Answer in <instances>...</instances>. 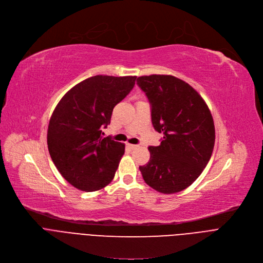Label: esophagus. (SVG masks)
<instances>
[{"mask_svg":"<svg viewBox=\"0 0 263 263\" xmlns=\"http://www.w3.org/2000/svg\"><path fill=\"white\" fill-rule=\"evenodd\" d=\"M126 147H127L128 149H130V150H134V149H136V148H137V146H136V145H132V144H127V145H126Z\"/></svg>","mask_w":263,"mask_h":263,"instance_id":"esophagus-1","label":"esophagus"}]
</instances>
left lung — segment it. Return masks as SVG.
<instances>
[{
  "label": "left lung",
  "mask_w": 263,
  "mask_h": 263,
  "mask_svg": "<svg viewBox=\"0 0 263 263\" xmlns=\"http://www.w3.org/2000/svg\"><path fill=\"white\" fill-rule=\"evenodd\" d=\"M151 104L154 129L163 133L160 146H150L148 164L139 167L145 182L162 194H176L194 183L211 160L215 125L201 95L171 75L137 78Z\"/></svg>",
  "instance_id": "obj_1"
}]
</instances>
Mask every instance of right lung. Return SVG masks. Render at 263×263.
Returning a JSON list of instances; mask_svg holds the SVG:
<instances>
[{
  "mask_svg": "<svg viewBox=\"0 0 263 263\" xmlns=\"http://www.w3.org/2000/svg\"><path fill=\"white\" fill-rule=\"evenodd\" d=\"M136 76L87 78L58 102L47 129V147L61 176L75 188L91 192L114 179L125 144L103 137L114 107L135 84Z\"/></svg>",
  "mask_w": 263,
  "mask_h": 263,
  "instance_id": "1",
  "label": "right lung"
}]
</instances>
